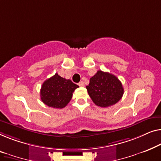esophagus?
I'll return each mask as SVG.
<instances>
[{
	"label": "esophagus",
	"mask_w": 161,
	"mask_h": 161,
	"mask_svg": "<svg viewBox=\"0 0 161 161\" xmlns=\"http://www.w3.org/2000/svg\"><path fill=\"white\" fill-rule=\"evenodd\" d=\"M78 85L79 86H84V83H83V81H80V82L78 83Z\"/></svg>",
	"instance_id": "obj_1"
}]
</instances>
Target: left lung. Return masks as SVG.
Masks as SVG:
<instances>
[{
  "mask_svg": "<svg viewBox=\"0 0 161 161\" xmlns=\"http://www.w3.org/2000/svg\"><path fill=\"white\" fill-rule=\"evenodd\" d=\"M86 88L93 102L102 108H108L117 103L124 92L122 83L117 77L102 70H98L90 78Z\"/></svg>",
  "mask_w": 161,
  "mask_h": 161,
  "instance_id": "left-lung-1",
  "label": "left lung"
}]
</instances>
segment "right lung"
Instances as JSON below:
<instances>
[{
	"label": "right lung",
	"instance_id": "obj_1",
	"mask_svg": "<svg viewBox=\"0 0 161 161\" xmlns=\"http://www.w3.org/2000/svg\"><path fill=\"white\" fill-rule=\"evenodd\" d=\"M79 86L70 80L62 78L57 73L47 79L41 88V99L44 104L53 108H63L69 103L73 93Z\"/></svg>",
	"mask_w": 161,
	"mask_h": 161
}]
</instances>
